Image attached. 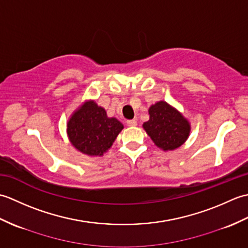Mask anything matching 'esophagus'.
Listing matches in <instances>:
<instances>
[{"label":"esophagus","instance_id":"obj_1","mask_svg":"<svg viewBox=\"0 0 248 248\" xmlns=\"http://www.w3.org/2000/svg\"><path fill=\"white\" fill-rule=\"evenodd\" d=\"M127 124L129 125V127H135V125H138V121H136L135 119H131V120L127 121Z\"/></svg>","mask_w":248,"mask_h":248}]
</instances>
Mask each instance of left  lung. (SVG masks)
I'll use <instances>...</instances> for the list:
<instances>
[{
	"mask_svg": "<svg viewBox=\"0 0 248 248\" xmlns=\"http://www.w3.org/2000/svg\"><path fill=\"white\" fill-rule=\"evenodd\" d=\"M149 120L143 128L156 147L172 151L181 147L191 133V124L183 114L166 101H157L148 109Z\"/></svg>",
	"mask_w": 248,
	"mask_h": 248,
	"instance_id": "1",
	"label": "left lung"
}]
</instances>
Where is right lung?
Instances as JSON below:
<instances>
[{
    "label": "right lung",
    "mask_w": 248,
    "mask_h": 248,
    "mask_svg": "<svg viewBox=\"0 0 248 248\" xmlns=\"http://www.w3.org/2000/svg\"><path fill=\"white\" fill-rule=\"evenodd\" d=\"M124 129L115 117H108L102 107L87 100L67 121V135L71 145L88 156H102Z\"/></svg>",
    "instance_id": "add662e5"
}]
</instances>
